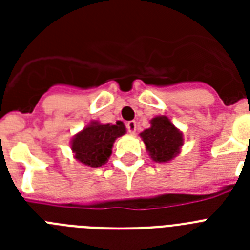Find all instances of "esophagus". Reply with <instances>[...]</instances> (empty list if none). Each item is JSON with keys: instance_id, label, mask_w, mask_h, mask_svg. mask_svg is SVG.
Returning a JSON list of instances; mask_svg holds the SVG:
<instances>
[{"instance_id": "esophagus-1", "label": "esophagus", "mask_w": 250, "mask_h": 250, "mask_svg": "<svg viewBox=\"0 0 250 250\" xmlns=\"http://www.w3.org/2000/svg\"><path fill=\"white\" fill-rule=\"evenodd\" d=\"M126 129H127V131L130 132V134H135V131H136V123L134 120H131V121H129V123L126 124Z\"/></svg>"}]
</instances>
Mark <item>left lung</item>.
<instances>
[{"mask_svg": "<svg viewBox=\"0 0 250 250\" xmlns=\"http://www.w3.org/2000/svg\"><path fill=\"white\" fill-rule=\"evenodd\" d=\"M152 160L169 161L178 154L183 144L182 132L175 129L167 116H158L151 120V127L140 134Z\"/></svg>", "mask_w": 250, "mask_h": 250, "instance_id": "1", "label": "left lung"}]
</instances>
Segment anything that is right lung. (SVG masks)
I'll return each instance as SVG.
<instances>
[{
	"label": "right lung",
	"mask_w": 250,
	"mask_h": 250,
	"mask_svg": "<svg viewBox=\"0 0 250 250\" xmlns=\"http://www.w3.org/2000/svg\"><path fill=\"white\" fill-rule=\"evenodd\" d=\"M125 134L121 121L116 124L92 123L72 140V151L83 164L99 167L111 155V147L116 138Z\"/></svg>",
	"instance_id": "right-lung-1"
}]
</instances>
